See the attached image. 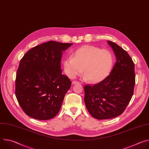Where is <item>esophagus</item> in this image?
<instances>
[{
  "mask_svg": "<svg viewBox=\"0 0 149 149\" xmlns=\"http://www.w3.org/2000/svg\"><path fill=\"white\" fill-rule=\"evenodd\" d=\"M77 83H79V82H78V81H73L72 82V84H77Z\"/></svg>",
  "mask_w": 149,
  "mask_h": 149,
  "instance_id": "obj_1",
  "label": "esophagus"
}]
</instances>
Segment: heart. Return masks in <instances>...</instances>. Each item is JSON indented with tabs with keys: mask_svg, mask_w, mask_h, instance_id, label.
Listing matches in <instances>:
<instances>
[{
	"mask_svg": "<svg viewBox=\"0 0 149 149\" xmlns=\"http://www.w3.org/2000/svg\"><path fill=\"white\" fill-rule=\"evenodd\" d=\"M114 63V57L110 51L87 45L77 49L74 56L67 57L63 61V68L71 78L81 74L84 68L85 78L98 82L110 74Z\"/></svg>",
	"mask_w": 149,
	"mask_h": 149,
	"instance_id": "b5f03b06",
	"label": "heart"
}]
</instances>
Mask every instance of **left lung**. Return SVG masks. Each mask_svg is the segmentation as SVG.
<instances>
[{
  "label": "left lung",
  "mask_w": 149,
  "mask_h": 149,
  "mask_svg": "<svg viewBox=\"0 0 149 149\" xmlns=\"http://www.w3.org/2000/svg\"><path fill=\"white\" fill-rule=\"evenodd\" d=\"M117 62L110 75L101 82L84 86V102L89 113L98 120L121 115L130 102L135 86L134 63L124 49L110 40Z\"/></svg>",
  "instance_id": "obj_1"
}]
</instances>
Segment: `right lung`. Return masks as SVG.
I'll list each match as a JSON object with an SVG mask.
<instances>
[{
	"mask_svg": "<svg viewBox=\"0 0 149 149\" xmlns=\"http://www.w3.org/2000/svg\"><path fill=\"white\" fill-rule=\"evenodd\" d=\"M72 44L50 40L29 50L20 59L15 79V95L25 113L39 120L59 111L71 81L62 74V51Z\"/></svg>",
	"mask_w": 149,
	"mask_h": 149,
	"instance_id": "right-lung-1",
	"label": "right lung"
}]
</instances>
